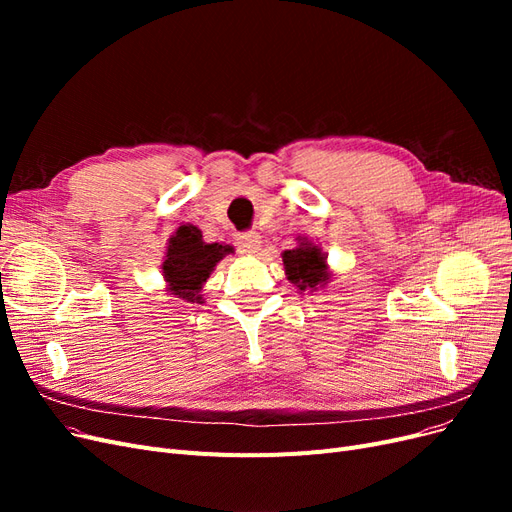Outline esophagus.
Returning a JSON list of instances; mask_svg holds the SVG:
<instances>
[{"instance_id": "esophagus-1", "label": "esophagus", "mask_w": 512, "mask_h": 512, "mask_svg": "<svg viewBox=\"0 0 512 512\" xmlns=\"http://www.w3.org/2000/svg\"><path fill=\"white\" fill-rule=\"evenodd\" d=\"M260 235L258 232H243V235H237V250L241 254H258L260 250Z\"/></svg>"}]
</instances>
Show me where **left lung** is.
<instances>
[{"instance_id":"1","label":"left lung","mask_w":512,"mask_h":512,"mask_svg":"<svg viewBox=\"0 0 512 512\" xmlns=\"http://www.w3.org/2000/svg\"><path fill=\"white\" fill-rule=\"evenodd\" d=\"M297 247L282 254L284 271L290 284L297 286L301 292H314L331 282V271L327 265V254L322 247L309 241L307 237H297Z\"/></svg>"}]
</instances>
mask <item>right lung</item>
Returning a JSON list of instances; mask_svg holds the SVG:
<instances>
[{
  "mask_svg": "<svg viewBox=\"0 0 512 512\" xmlns=\"http://www.w3.org/2000/svg\"><path fill=\"white\" fill-rule=\"evenodd\" d=\"M232 245L205 243L203 232L194 224H181L166 245L162 275L166 290L173 297L188 303H203V290L215 265L232 254Z\"/></svg>",
  "mask_w": 512,
  "mask_h": 512,
  "instance_id": "1",
  "label": "right lung"
}]
</instances>
